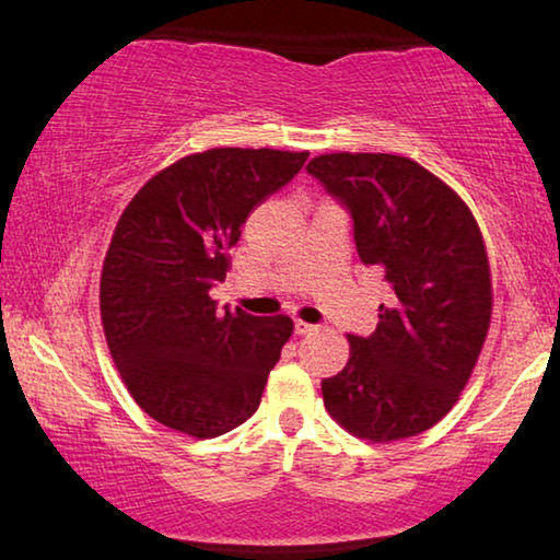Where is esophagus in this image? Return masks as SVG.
Here are the masks:
<instances>
[{
    "label": "esophagus",
    "instance_id": "34e87169",
    "mask_svg": "<svg viewBox=\"0 0 560 560\" xmlns=\"http://www.w3.org/2000/svg\"><path fill=\"white\" fill-rule=\"evenodd\" d=\"M318 326H313V323H305V320H300V318H295V334L298 336H305V334H311V330H315Z\"/></svg>",
    "mask_w": 560,
    "mask_h": 560
}]
</instances>
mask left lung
<instances>
[{
	"instance_id": "1",
	"label": "left lung",
	"mask_w": 560,
	"mask_h": 560,
	"mask_svg": "<svg viewBox=\"0 0 560 560\" xmlns=\"http://www.w3.org/2000/svg\"><path fill=\"white\" fill-rule=\"evenodd\" d=\"M353 220L355 253L392 288L369 338L348 336L343 371L323 378L340 427L394 442L455 407L488 338L492 282L469 207L417 161L394 153H323L307 164Z\"/></svg>"
}]
</instances>
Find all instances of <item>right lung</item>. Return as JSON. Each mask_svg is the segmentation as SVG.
<instances>
[{
    "mask_svg": "<svg viewBox=\"0 0 560 560\" xmlns=\"http://www.w3.org/2000/svg\"><path fill=\"white\" fill-rule=\"evenodd\" d=\"M307 151L209 149L145 182L105 253L101 318L136 404L174 432L212 440L260 407L293 334L288 315L217 311L249 212L303 168Z\"/></svg>",
    "mask_w": 560,
    "mask_h": 560,
    "instance_id": "1",
    "label": "right lung"
}]
</instances>
